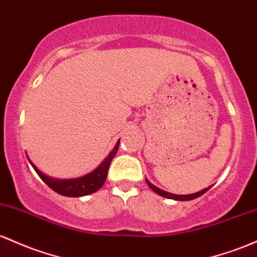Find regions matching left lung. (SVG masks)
Here are the masks:
<instances>
[{"mask_svg":"<svg viewBox=\"0 0 257 257\" xmlns=\"http://www.w3.org/2000/svg\"><path fill=\"white\" fill-rule=\"evenodd\" d=\"M146 182H147V184H148L149 187H151V188L153 189V191H154L155 193H157V194L161 195V197H165V198H169V199H174V200H182V201H186V200H192V199H195V198L200 197V195H203L204 193H206L207 191H209V188H210V187H209V188H205V189H203V191L197 192V193H193V194L177 195V194H172V193L165 192V191H163V189L158 188V187H155L154 184H152L151 182H149V181L147 180V178H146Z\"/></svg>","mask_w":257,"mask_h":257,"instance_id":"left-lung-1","label":"left lung"}]
</instances>
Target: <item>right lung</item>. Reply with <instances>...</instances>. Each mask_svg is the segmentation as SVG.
Here are the masks:
<instances>
[{"label":"right lung","mask_w":257,"mask_h":257,"mask_svg":"<svg viewBox=\"0 0 257 257\" xmlns=\"http://www.w3.org/2000/svg\"><path fill=\"white\" fill-rule=\"evenodd\" d=\"M119 144L120 140L117 141L116 146L114 147L110 154L103 160V163L96 170H93L90 174L82 176V177L71 178V180H57V178L48 177V176L43 175L30 160L29 161H30L31 166L34 167L36 174L40 176V178L51 189H53L54 192H57L58 194L65 195V197H83V195H88L97 192L104 184L106 175H108L109 166H110L111 160L114 159L115 154H116L117 149H119Z\"/></svg>","instance_id":"obj_1"}]
</instances>
